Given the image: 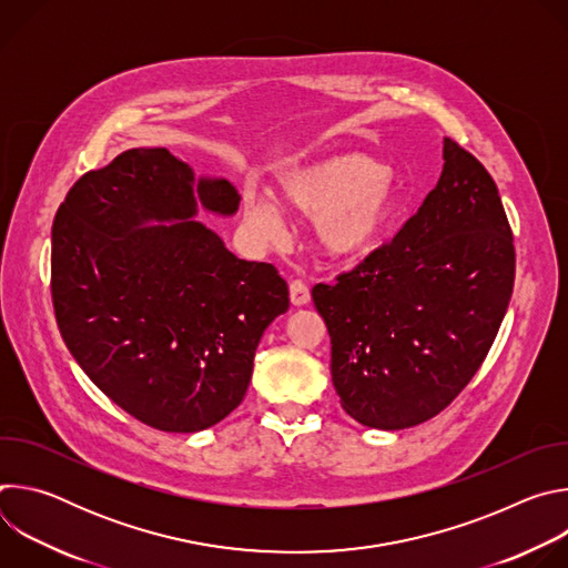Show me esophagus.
Segmentation results:
<instances>
[{
    "mask_svg": "<svg viewBox=\"0 0 568 568\" xmlns=\"http://www.w3.org/2000/svg\"><path fill=\"white\" fill-rule=\"evenodd\" d=\"M290 298L294 305H307L310 303V287L301 278L290 283Z\"/></svg>",
    "mask_w": 568,
    "mask_h": 568,
    "instance_id": "obj_1",
    "label": "esophagus"
}]
</instances>
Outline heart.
I'll use <instances>...</instances> for the list:
<instances>
[{
  "instance_id": "b5f03b06",
  "label": "heart",
  "mask_w": 568,
  "mask_h": 568,
  "mask_svg": "<svg viewBox=\"0 0 568 568\" xmlns=\"http://www.w3.org/2000/svg\"><path fill=\"white\" fill-rule=\"evenodd\" d=\"M281 206L316 220L323 250L335 258L371 252L390 222L395 206L393 173L359 152L333 154L287 171L278 182ZM247 224L267 240L283 235V213L263 195L245 197Z\"/></svg>"
}]
</instances>
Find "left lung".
Masks as SVG:
<instances>
[{
	"label": "left lung",
	"instance_id": "obj_1",
	"mask_svg": "<svg viewBox=\"0 0 568 568\" xmlns=\"http://www.w3.org/2000/svg\"><path fill=\"white\" fill-rule=\"evenodd\" d=\"M438 184L399 233L312 301L344 412L407 429L458 397L488 357L515 285L513 229L480 161L445 139Z\"/></svg>",
	"mask_w": 568,
	"mask_h": 568
}]
</instances>
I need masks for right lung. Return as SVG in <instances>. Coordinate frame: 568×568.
I'll list each match as a JSON object with an SVG mask.
<instances>
[{"mask_svg":"<svg viewBox=\"0 0 568 568\" xmlns=\"http://www.w3.org/2000/svg\"><path fill=\"white\" fill-rule=\"evenodd\" d=\"M200 202L237 211L226 180ZM195 213L193 171L166 148H132L80 178L51 231V301L85 375L139 423L191 434L247 393L254 355L290 290L270 263L235 258ZM180 219L166 227L145 219Z\"/></svg>","mask_w":568,"mask_h":568,"instance_id":"obj_1","label":"right lung"}]
</instances>
